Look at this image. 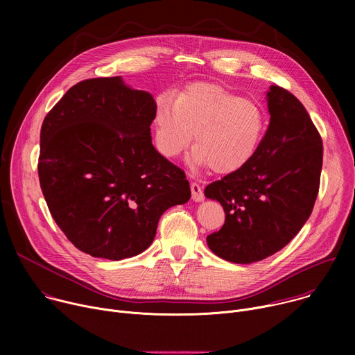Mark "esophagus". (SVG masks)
Masks as SVG:
<instances>
[{
	"label": "esophagus",
	"mask_w": 355,
	"mask_h": 355,
	"mask_svg": "<svg viewBox=\"0 0 355 355\" xmlns=\"http://www.w3.org/2000/svg\"><path fill=\"white\" fill-rule=\"evenodd\" d=\"M191 192H192V199L195 202H202L205 199L204 192H202V188L196 182H191Z\"/></svg>",
	"instance_id": "34e87169"
}]
</instances>
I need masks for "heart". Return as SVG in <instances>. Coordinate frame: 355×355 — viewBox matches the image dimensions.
Here are the masks:
<instances>
[{
	"mask_svg": "<svg viewBox=\"0 0 355 355\" xmlns=\"http://www.w3.org/2000/svg\"><path fill=\"white\" fill-rule=\"evenodd\" d=\"M156 146L166 159H177L191 146V164L230 174L252 157L266 132L263 108L216 84L200 83L175 99L162 101L156 118Z\"/></svg>",
	"mask_w": 355,
	"mask_h": 355,
	"instance_id": "obj_1",
	"label": "heart"
}]
</instances>
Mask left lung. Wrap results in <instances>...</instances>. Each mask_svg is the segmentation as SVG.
Returning a JSON list of instances; mask_svg holds the SVG:
<instances>
[{
	"instance_id": "obj_1",
	"label": "left lung",
	"mask_w": 355,
	"mask_h": 355,
	"mask_svg": "<svg viewBox=\"0 0 355 355\" xmlns=\"http://www.w3.org/2000/svg\"><path fill=\"white\" fill-rule=\"evenodd\" d=\"M270 125L254 157L205 188L226 220L207 237L226 261L251 264L284 248L309 219L319 192L323 143L308 111L289 91H267Z\"/></svg>"
}]
</instances>
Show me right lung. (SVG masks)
<instances>
[{
	"instance_id": "1",
	"label": "right lung",
	"mask_w": 355,
	"mask_h": 355,
	"mask_svg": "<svg viewBox=\"0 0 355 355\" xmlns=\"http://www.w3.org/2000/svg\"><path fill=\"white\" fill-rule=\"evenodd\" d=\"M156 111L150 92L105 77L71 87L43 121V196L67 239L92 257L140 254L162 215L191 198L184 171L151 143Z\"/></svg>"
}]
</instances>
